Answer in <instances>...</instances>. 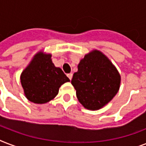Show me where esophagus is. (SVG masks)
Wrapping results in <instances>:
<instances>
[{"mask_svg": "<svg viewBox=\"0 0 146 146\" xmlns=\"http://www.w3.org/2000/svg\"><path fill=\"white\" fill-rule=\"evenodd\" d=\"M67 76H68V78L70 79V80H72V78H73V74L72 73H68L67 74Z\"/></svg>", "mask_w": 146, "mask_h": 146, "instance_id": "esophagus-1", "label": "esophagus"}]
</instances>
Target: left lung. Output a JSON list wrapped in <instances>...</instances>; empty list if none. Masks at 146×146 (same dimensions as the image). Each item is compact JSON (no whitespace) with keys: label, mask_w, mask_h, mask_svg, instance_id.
I'll return each mask as SVG.
<instances>
[{"label":"left lung","mask_w":146,"mask_h":146,"mask_svg":"<svg viewBox=\"0 0 146 146\" xmlns=\"http://www.w3.org/2000/svg\"><path fill=\"white\" fill-rule=\"evenodd\" d=\"M71 83L76 90L79 102L86 108L97 110L117 93L120 76L105 55L93 50L81 60Z\"/></svg>","instance_id":"left-lung-1"}]
</instances>
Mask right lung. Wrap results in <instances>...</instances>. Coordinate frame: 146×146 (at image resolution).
Masks as SVG:
<instances>
[{"mask_svg":"<svg viewBox=\"0 0 146 146\" xmlns=\"http://www.w3.org/2000/svg\"><path fill=\"white\" fill-rule=\"evenodd\" d=\"M50 57V54H37L20 76L26 97L35 104L52 100L60 86L70 81L61 69L54 65Z\"/></svg>","mask_w":146,"mask_h":146,"instance_id":"add662e5","label":"right lung"}]
</instances>
